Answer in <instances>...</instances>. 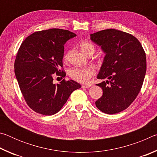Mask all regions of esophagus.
Wrapping results in <instances>:
<instances>
[{
  "label": "esophagus",
  "mask_w": 157,
  "mask_h": 157,
  "mask_svg": "<svg viewBox=\"0 0 157 157\" xmlns=\"http://www.w3.org/2000/svg\"><path fill=\"white\" fill-rule=\"evenodd\" d=\"M91 86H92V84H84L82 85V88H89Z\"/></svg>",
  "instance_id": "34e87169"
}]
</instances>
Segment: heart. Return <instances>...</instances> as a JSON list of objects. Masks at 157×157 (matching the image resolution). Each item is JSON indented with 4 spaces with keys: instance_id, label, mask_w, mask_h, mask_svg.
I'll use <instances>...</instances> for the list:
<instances>
[{
    "instance_id": "1",
    "label": "heart",
    "mask_w": 157,
    "mask_h": 157,
    "mask_svg": "<svg viewBox=\"0 0 157 157\" xmlns=\"http://www.w3.org/2000/svg\"><path fill=\"white\" fill-rule=\"evenodd\" d=\"M80 49L85 55L91 50H94V46L89 41H83L80 44ZM63 59H68V53H66L63 56ZM95 70L92 66L86 68H73L69 71V75L74 80L80 83H87L90 79L95 75Z\"/></svg>"
}]
</instances>
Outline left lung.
Returning a JSON list of instances; mask_svg holds the SVG:
<instances>
[{
	"label": "left lung",
	"mask_w": 157,
	"mask_h": 157,
	"mask_svg": "<svg viewBox=\"0 0 157 157\" xmlns=\"http://www.w3.org/2000/svg\"><path fill=\"white\" fill-rule=\"evenodd\" d=\"M90 36L105 53L97 78L108 79L97 84L103 94L95 105L105 113H119L132 104L141 89L146 73L145 51L136 37L115 29Z\"/></svg>",
	"instance_id": "left-lung-1"
}]
</instances>
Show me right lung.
Here are the masks:
<instances>
[{
  "instance_id": "obj_1",
  "label": "right lung",
  "mask_w": 157,
  "mask_h": 157,
  "mask_svg": "<svg viewBox=\"0 0 157 157\" xmlns=\"http://www.w3.org/2000/svg\"><path fill=\"white\" fill-rule=\"evenodd\" d=\"M75 33L52 28L36 32L21 44L14 63L15 75L25 102L35 112L45 116L57 113L75 90L78 82L63 79L53 83L56 75L64 77V44Z\"/></svg>"
}]
</instances>
